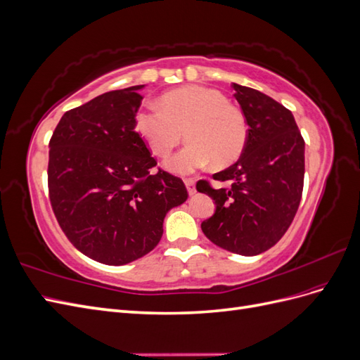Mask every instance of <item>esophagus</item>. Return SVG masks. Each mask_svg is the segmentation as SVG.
<instances>
[{
    "instance_id": "esophagus-1",
    "label": "esophagus",
    "mask_w": 360,
    "mask_h": 360,
    "mask_svg": "<svg viewBox=\"0 0 360 360\" xmlns=\"http://www.w3.org/2000/svg\"><path fill=\"white\" fill-rule=\"evenodd\" d=\"M184 184H186V189H188L189 195H193L195 192H197V189H195V180L186 179V180H184Z\"/></svg>"
}]
</instances>
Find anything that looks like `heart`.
Here are the masks:
<instances>
[{
	"label": "heart",
	"mask_w": 360,
	"mask_h": 360,
	"mask_svg": "<svg viewBox=\"0 0 360 360\" xmlns=\"http://www.w3.org/2000/svg\"><path fill=\"white\" fill-rule=\"evenodd\" d=\"M159 106H144L135 114V130L156 156L167 158L181 141L189 144L165 162L177 174H189L212 162L231 165L242 156L248 141L243 112L226 97L200 85L180 86L163 94Z\"/></svg>",
	"instance_id": "b5f03b06"
}]
</instances>
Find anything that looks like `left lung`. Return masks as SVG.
I'll return each instance as SVG.
<instances>
[{
    "mask_svg": "<svg viewBox=\"0 0 360 360\" xmlns=\"http://www.w3.org/2000/svg\"><path fill=\"white\" fill-rule=\"evenodd\" d=\"M246 118L248 141L234 165L213 174L230 188L197 189L214 200L216 212L201 230L216 246L245 257L275 246L299 209L304 177V141L291 111L267 94L233 84Z\"/></svg>",
    "mask_w": 360,
    "mask_h": 360,
    "instance_id": "obj_1",
    "label": "left lung"
}]
</instances>
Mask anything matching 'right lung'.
<instances>
[{"mask_svg":"<svg viewBox=\"0 0 360 360\" xmlns=\"http://www.w3.org/2000/svg\"><path fill=\"white\" fill-rule=\"evenodd\" d=\"M144 85L108 91L60 120L49 141L48 188L64 234L84 255L123 266L153 250L163 219L188 200L135 130Z\"/></svg>","mask_w":360,"mask_h":360,"instance_id":"1","label":"right lung"}]
</instances>
